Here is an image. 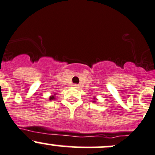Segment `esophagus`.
I'll list each match as a JSON object with an SVG mask.
<instances>
[{"label":"esophagus","instance_id":"34e87169","mask_svg":"<svg viewBox=\"0 0 155 155\" xmlns=\"http://www.w3.org/2000/svg\"><path fill=\"white\" fill-rule=\"evenodd\" d=\"M73 87H76V88H77V87H79V85H78L77 84H73Z\"/></svg>","mask_w":155,"mask_h":155}]
</instances>
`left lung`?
Returning a JSON list of instances; mask_svg holds the SVG:
<instances>
[{"instance_id":"8db88e82","label":"left lung","mask_w":155,"mask_h":155,"mask_svg":"<svg viewBox=\"0 0 155 155\" xmlns=\"http://www.w3.org/2000/svg\"><path fill=\"white\" fill-rule=\"evenodd\" d=\"M97 101V98L94 97L93 98V101H92V102H93V103H96Z\"/></svg>"}]
</instances>
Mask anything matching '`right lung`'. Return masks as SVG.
<instances>
[{"label":"right lung","mask_w":155,"mask_h":155,"mask_svg":"<svg viewBox=\"0 0 155 155\" xmlns=\"http://www.w3.org/2000/svg\"><path fill=\"white\" fill-rule=\"evenodd\" d=\"M55 96H56V94H54V95H51V96L49 97V100L50 101H54L55 99Z\"/></svg>","instance_id":"right-lung-1"}]
</instances>
